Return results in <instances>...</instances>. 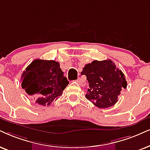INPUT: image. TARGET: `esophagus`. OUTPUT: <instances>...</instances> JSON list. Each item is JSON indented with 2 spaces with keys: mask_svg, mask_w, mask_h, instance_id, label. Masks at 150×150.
<instances>
[{
  "mask_svg": "<svg viewBox=\"0 0 150 150\" xmlns=\"http://www.w3.org/2000/svg\"><path fill=\"white\" fill-rule=\"evenodd\" d=\"M77 83H78V84L81 86H84L85 85H86V81H85L83 79L80 78V77H79V78L77 79Z\"/></svg>",
  "mask_w": 150,
  "mask_h": 150,
  "instance_id": "1",
  "label": "esophagus"
}]
</instances>
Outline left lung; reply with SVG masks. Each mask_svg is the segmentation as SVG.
Here are the masks:
<instances>
[{
	"mask_svg": "<svg viewBox=\"0 0 150 150\" xmlns=\"http://www.w3.org/2000/svg\"><path fill=\"white\" fill-rule=\"evenodd\" d=\"M81 75H86L88 82L86 98L101 109L114 105L122 89L127 85L122 71L110 59L86 64Z\"/></svg>",
	"mask_w": 150,
	"mask_h": 150,
	"instance_id": "1",
	"label": "left lung"
}]
</instances>
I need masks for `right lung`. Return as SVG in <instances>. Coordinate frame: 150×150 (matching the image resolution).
<instances>
[{
  "label": "right lung",
  "mask_w": 150,
  "mask_h": 150,
  "mask_svg": "<svg viewBox=\"0 0 150 150\" xmlns=\"http://www.w3.org/2000/svg\"><path fill=\"white\" fill-rule=\"evenodd\" d=\"M69 84L59 63L54 60H34L21 76L22 88L42 106H49L57 100Z\"/></svg>",
  "instance_id": "obj_1"
}]
</instances>
